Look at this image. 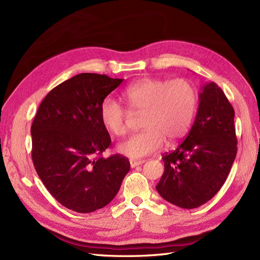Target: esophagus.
Listing matches in <instances>:
<instances>
[{
  "instance_id": "obj_1",
  "label": "esophagus",
  "mask_w": 260,
  "mask_h": 260,
  "mask_svg": "<svg viewBox=\"0 0 260 260\" xmlns=\"http://www.w3.org/2000/svg\"><path fill=\"white\" fill-rule=\"evenodd\" d=\"M144 162V160H130V166L131 168H135L137 166H140V165H142Z\"/></svg>"
}]
</instances>
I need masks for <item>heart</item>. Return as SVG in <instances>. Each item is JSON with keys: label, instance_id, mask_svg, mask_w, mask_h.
I'll use <instances>...</instances> for the list:
<instances>
[{"label": "heart", "instance_id": "b5f03b06", "mask_svg": "<svg viewBox=\"0 0 260 260\" xmlns=\"http://www.w3.org/2000/svg\"><path fill=\"white\" fill-rule=\"evenodd\" d=\"M130 111L143 114L144 129L118 145V152L131 159H140L158 152L165 140L175 144L190 130L198 106V91L187 80L174 81L143 78L129 85L123 92ZM128 112L111 96L100 105L103 127L114 136L127 132Z\"/></svg>", "mask_w": 260, "mask_h": 260}]
</instances>
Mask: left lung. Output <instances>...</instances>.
<instances>
[{
	"instance_id": "left-lung-1",
	"label": "left lung",
	"mask_w": 260,
	"mask_h": 260,
	"mask_svg": "<svg viewBox=\"0 0 260 260\" xmlns=\"http://www.w3.org/2000/svg\"><path fill=\"white\" fill-rule=\"evenodd\" d=\"M199 109L185 140L162 156L165 171L156 185L164 200L192 209L221 188L237 156L234 109L215 82L205 83Z\"/></svg>"
}]
</instances>
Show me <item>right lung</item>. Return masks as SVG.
Wrapping results in <instances>:
<instances>
[{"label":"right lung","instance_id":"add662e5","mask_svg":"<svg viewBox=\"0 0 260 260\" xmlns=\"http://www.w3.org/2000/svg\"><path fill=\"white\" fill-rule=\"evenodd\" d=\"M123 79L83 73L50 91L31 125L32 161L48 191L77 212L111 203L130 170L119 154L101 157L111 137L100 119V105Z\"/></svg>","mask_w":260,"mask_h":260}]
</instances>
